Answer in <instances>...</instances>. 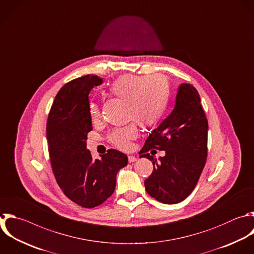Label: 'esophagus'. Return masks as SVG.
<instances>
[{
    "label": "esophagus",
    "mask_w": 254,
    "mask_h": 254,
    "mask_svg": "<svg viewBox=\"0 0 254 254\" xmlns=\"http://www.w3.org/2000/svg\"><path fill=\"white\" fill-rule=\"evenodd\" d=\"M128 161H129V163H134V162L137 161V158L135 156H129Z\"/></svg>",
    "instance_id": "1"
}]
</instances>
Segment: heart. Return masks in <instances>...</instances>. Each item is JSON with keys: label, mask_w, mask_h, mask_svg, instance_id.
<instances>
[{"label": "heart", "mask_w": 254, "mask_h": 254, "mask_svg": "<svg viewBox=\"0 0 254 254\" xmlns=\"http://www.w3.org/2000/svg\"><path fill=\"white\" fill-rule=\"evenodd\" d=\"M109 91L127 102L128 117L142 127L153 126L162 118L170 98L169 83L162 75L124 74L111 83ZM89 110L94 122L101 118V109L97 103L91 102ZM137 134V127L132 123L114 129L108 140L115 147L128 150Z\"/></svg>", "instance_id": "b5f03b06"}]
</instances>
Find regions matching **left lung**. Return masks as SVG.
<instances>
[{"mask_svg":"<svg viewBox=\"0 0 254 254\" xmlns=\"http://www.w3.org/2000/svg\"><path fill=\"white\" fill-rule=\"evenodd\" d=\"M207 127L198 92L192 85L182 83L174 110L152 131L140 151V157L148 158L154 166L144 183L151 196L173 204L192 191L206 161ZM153 148L164 149L166 155L157 160L147 153Z\"/></svg>","mask_w":254,"mask_h":254,"instance_id":"8db88e82","label":"left lung"}]
</instances>
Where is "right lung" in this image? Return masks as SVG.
<instances>
[{
  "mask_svg": "<svg viewBox=\"0 0 254 254\" xmlns=\"http://www.w3.org/2000/svg\"><path fill=\"white\" fill-rule=\"evenodd\" d=\"M103 79L87 74L64 85L52 105L47 138L53 172L64 194L80 206L91 208L114 191L117 172L125 167V154L110 149L101 159H92L86 148L92 130L89 92Z\"/></svg>",
  "mask_w": 254,
  "mask_h": 254,
  "instance_id": "1",
  "label": "right lung"
}]
</instances>
